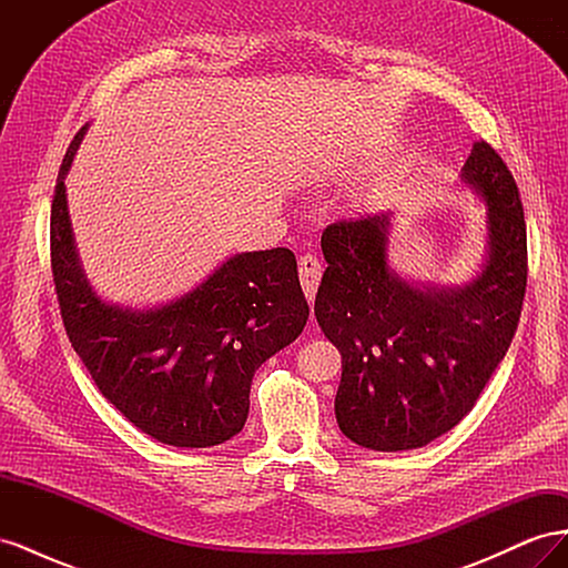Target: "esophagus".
I'll return each mask as SVG.
<instances>
[{"instance_id": "esophagus-1", "label": "esophagus", "mask_w": 568, "mask_h": 568, "mask_svg": "<svg viewBox=\"0 0 568 568\" xmlns=\"http://www.w3.org/2000/svg\"><path fill=\"white\" fill-rule=\"evenodd\" d=\"M298 277H301V286H303V294H305L307 303H313L320 280H322V263L317 261V255H313V253L301 255Z\"/></svg>"}]
</instances>
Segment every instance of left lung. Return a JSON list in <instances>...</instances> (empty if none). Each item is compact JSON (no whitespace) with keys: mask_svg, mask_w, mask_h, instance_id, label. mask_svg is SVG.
Returning <instances> with one entry per match:
<instances>
[{"mask_svg":"<svg viewBox=\"0 0 568 568\" xmlns=\"http://www.w3.org/2000/svg\"><path fill=\"white\" fill-rule=\"evenodd\" d=\"M486 209V257L467 284L393 270V215L341 220L322 234L315 317L341 353L336 422L367 450H415L474 407L517 332L526 294V222L517 182L476 142L459 175Z\"/></svg>","mask_w":568,"mask_h":568,"instance_id":"obj_1","label":"left lung"}]
</instances>
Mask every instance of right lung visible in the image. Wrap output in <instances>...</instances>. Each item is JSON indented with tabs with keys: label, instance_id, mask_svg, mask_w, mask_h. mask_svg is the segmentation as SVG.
Returning <instances> with one entry per match:
<instances>
[{
	"label": "right lung",
	"instance_id": "obj_1",
	"mask_svg": "<svg viewBox=\"0 0 568 568\" xmlns=\"http://www.w3.org/2000/svg\"><path fill=\"white\" fill-rule=\"evenodd\" d=\"M51 203V272L65 334L101 395L140 432L175 448H211L242 432L255 369L296 341L311 315L288 248L234 253L186 294L132 307L104 301L84 274L65 175Z\"/></svg>",
	"mask_w": 568,
	"mask_h": 568
}]
</instances>
